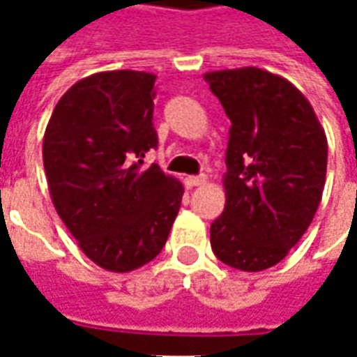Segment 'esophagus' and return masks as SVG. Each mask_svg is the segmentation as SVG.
Returning <instances> with one entry per match:
<instances>
[{"instance_id": "obj_1", "label": "esophagus", "mask_w": 357, "mask_h": 357, "mask_svg": "<svg viewBox=\"0 0 357 357\" xmlns=\"http://www.w3.org/2000/svg\"><path fill=\"white\" fill-rule=\"evenodd\" d=\"M206 183V178L204 176H186L185 178V185L186 186H200Z\"/></svg>"}]
</instances>
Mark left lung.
Returning <instances> with one entry per match:
<instances>
[{"label":"left lung","mask_w":357,"mask_h":357,"mask_svg":"<svg viewBox=\"0 0 357 357\" xmlns=\"http://www.w3.org/2000/svg\"><path fill=\"white\" fill-rule=\"evenodd\" d=\"M230 119L227 204L211 246L227 266L260 272L278 264L320 206L328 139L310 101L258 67L204 73Z\"/></svg>","instance_id":"obj_1"}]
</instances>
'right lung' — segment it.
<instances>
[{
    "label": "right lung",
    "instance_id": "obj_1",
    "mask_svg": "<svg viewBox=\"0 0 357 357\" xmlns=\"http://www.w3.org/2000/svg\"><path fill=\"white\" fill-rule=\"evenodd\" d=\"M155 81L130 69L85 77L55 105L43 135L55 211L83 254L119 274L162 250L185 192L158 165H143L158 144Z\"/></svg>",
    "mask_w": 357,
    "mask_h": 357
}]
</instances>
